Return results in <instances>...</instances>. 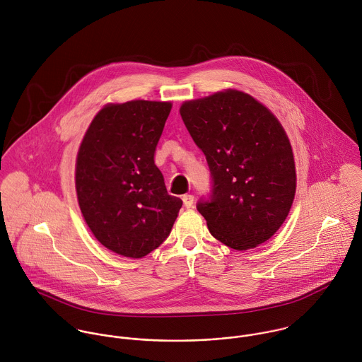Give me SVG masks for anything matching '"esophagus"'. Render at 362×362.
<instances>
[{
    "mask_svg": "<svg viewBox=\"0 0 362 362\" xmlns=\"http://www.w3.org/2000/svg\"><path fill=\"white\" fill-rule=\"evenodd\" d=\"M182 202H184V206L188 207V209L194 206V195H191V194L184 195L182 197Z\"/></svg>",
    "mask_w": 362,
    "mask_h": 362,
    "instance_id": "34e87169",
    "label": "esophagus"
}]
</instances>
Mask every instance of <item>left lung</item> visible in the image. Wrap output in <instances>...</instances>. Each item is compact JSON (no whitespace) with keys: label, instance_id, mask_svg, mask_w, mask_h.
<instances>
[{"label":"left lung","instance_id":"1","mask_svg":"<svg viewBox=\"0 0 362 362\" xmlns=\"http://www.w3.org/2000/svg\"><path fill=\"white\" fill-rule=\"evenodd\" d=\"M180 112L210 170V192L197 204L210 234L237 251L267 241L296 195L294 157L281 124L238 90L187 102Z\"/></svg>","mask_w":362,"mask_h":362}]
</instances>
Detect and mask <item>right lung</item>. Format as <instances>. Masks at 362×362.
I'll list each match as a JSON object with an SVG mask.
<instances>
[{
    "mask_svg": "<svg viewBox=\"0 0 362 362\" xmlns=\"http://www.w3.org/2000/svg\"><path fill=\"white\" fill-rule=\"evenodd\" d=\"M171 103L108 104L89 125L76 160V194L93 235L110 251L144 258L170 235L182 206L168 195L155 151Z\"/></svg>",
    "mask_w": 362,
    "mask_h": 362,
    "instance_id": "obj_1",
    "label": "right lung"
}]
</instances>
